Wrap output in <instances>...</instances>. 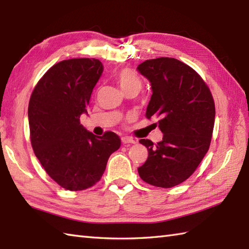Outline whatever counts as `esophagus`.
I'll return each instance as SVG.
<instances>
[{"mask_svg": "<svg viewBox=\"0 0 249 249\" xmlns=\"http://www.w3.org/2000/svg\"><path fill=\"white\" fill-rule=\"evenodd\" d=\"M121 142H123L124 144H134L135 141L131 138H128V136H124V138H121Z\"/></svg>", "mask_w": 249, "mask_h": 249, "instance_id": "obj_1", "label": "esophagus"}]
</instances>
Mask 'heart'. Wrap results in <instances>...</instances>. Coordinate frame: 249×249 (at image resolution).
<instances>
[{
    "label": "heart",
    "instance_id": "obj_1",
    "mask_svg": "<svg viewBox=\"0 0 249 249\" xmlns=\"http://www.w3.org/2000/svg\"><path fill=\"white\" fill-rule=\"evenodd\" d=\"M115 79L120 86V88L123 89L124 92L132 88L140 90L142 87L141 76L136 73L135 71L128 68L119 70L118 72L115 74Z\"/></svg>",
    "mask_w": 249,
    "mask_h": 249
}]
</instances>
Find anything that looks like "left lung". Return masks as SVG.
Instances as JSON below:
<instances>
[{
  "label": "left lung",
  "mask_w": 249,
  "mask_h": 249,
  "mask_svg": "<svg viewBox=\"0 0 249 249\" xmlns=\"http://www.w3.org/2000/svg\"><path fill=\"white\" fill-rule=\"evenodd\" d=\"M138 70L153 89L146 117L158 118L163 133L157 144L140 140L147 147L148 158L138 171L147 184L171 188L195 173L210 148L214 99L201 76L177 59L146 60Z\"/></svg>",
  "instance_id": "1"
}]
</instances>
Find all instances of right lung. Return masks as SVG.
<instances>
[{"instance_id":"obj_1","label":"right lung","mask_w":249,"mask_h":249,"mask_svg":"<svg viewBox=\"0 0 249 249\" xmlns=\"http://www.w3.org/2000/svg\"><path fill=\"white\" fill-rule=\"evenodd\" d=\"M102 72L98 59L63 60L43 75L30 98L28 116L34 154L50 178L67 190L94 186L109 156L121 144L114 132L96 136L79 123Z\"/></svg>"}]
</instances>
